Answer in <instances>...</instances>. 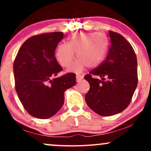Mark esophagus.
<instances>
[{
	"instance_id": "1",
	"label": "esophagus",
	"mask_w": 151,
	"mask_h": 151,
	"mask_svg": "<svg viewBox=\"0 0 151 151\" xmlns=\"http://www.w3.org/2000/svg\"><path fill=\"white\" fill-rule=\"evenodd\" d=\"M76 79H77V82H79V81H80L81 79H83V77H82V76H81V75H78V74H77V75L76 76Z\"/></svg>"
}]
</instances>
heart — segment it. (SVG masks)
I'll return each mask as SVG.
<instances>
[{
  "mask_svg": "<svg viewBox=\"0 0 151 151\" xmlns=\"http://www.w3.org/2000/svg\"><path fill=\"white\" fill-rule=\"evenodd\" d=\"M106 36L101 32H76L67 38V45L57 47L55 58L62 67H70L74 58L77 60L69 71L80 73L87 66L94 68L103 61L108 50Z\"/></svg>",
  "mask_w": 151,
  "mask_h": 151,
  "instance_id": "1",
  "label": "heart"
}]
</instances>
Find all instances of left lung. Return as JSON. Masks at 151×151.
<instances>
[{"label": "left lung", "instance_id": "obj_1", "mask_svg": "<svg viewBox=\"0 0 151 151\" xmlns=\"http://www.w3.org/2000/svg\"><path fill=\"white\" fill-rule=\"evenodd\" d=\"M109 37L106 60L84 77L90 84L85 95L86 104L103 116L115 115L127 108L138 84L137 58L132 46L116 32L109 31Z\"/></svg>", "mask_w": 151, "mask_h": 151}]
</instances>
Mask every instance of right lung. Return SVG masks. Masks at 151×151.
<instances>
[{"instance_id": "add662e5", "label": "right lung", "mask_w": 151, "mask_h": 151, "mask_svg": "<svg viewBox=\"0 0 151 151\" xmlns=\"http://www.w3.org/2000/svg\"><path fill=\"white\" fill-rule=\"evenodd\" d=\"M63 32L35 35L22 44L13 65L15 89L24 108L32 116L49 119L65 101V90L76 84V75L67 73L55 77L62 70L55 57Z\"/></svg>"}]
</instances>
